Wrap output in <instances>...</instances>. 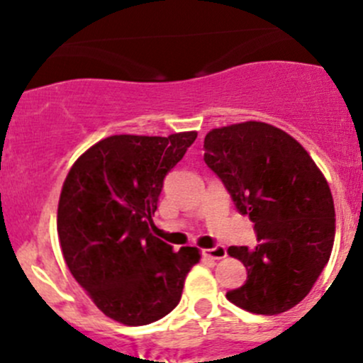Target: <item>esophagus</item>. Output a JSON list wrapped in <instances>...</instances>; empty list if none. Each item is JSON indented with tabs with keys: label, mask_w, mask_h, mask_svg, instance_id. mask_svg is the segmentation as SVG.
Wrapping results in <instances>:
<instances>
[{
	"label": "esophagus",
	"mask_w": 363,
	"mask_h": 363,
	"mask_svg": "<svg viewBox=\"0 0 363 363\" xmlns=\"http://www.w3.org/2000/svg\"><path fill=\"white\" fill-rule=\"evenodd\" d=\"M203 255L208 256V258H212V259H223L226 256V250H225V246H214V247H211V250H205Z\"/></svg>",
	"instance_id": "1"
}]
</instances>
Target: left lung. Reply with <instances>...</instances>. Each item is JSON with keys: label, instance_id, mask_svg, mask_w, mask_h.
Masks as SVG:
<instances>
[{"label": "left lung", "instance_id": "8db88e82", "mask_svg": "<svg viewBox=\"0 0 363 363\" xmlns=\"http://www.w3.org/2000/svg\"><path fill=\"white\" fill-rule=\"evenodd\" d=\"M203 160L256 230L255 250L230 246L247 279L226 294L255 314H281L311 291L330 258L335 208L309 152L279 128L258 121L205 135Z\"/></svg>", "mask_w": 363, "mask_h": 363}]
</instances>
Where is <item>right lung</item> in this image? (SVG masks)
<instances>
[{
	"label": "right lung",
	"instance_id": "obj_1",
	"mask_svg": "<svg viewBox=\"0 0 363 363\" xmlns=\"http://www.w3.org/2000/svg\"><path fill=\"white\" fill-rule=\"evenodd\" d=\"M196 131L168 137L112 135L69 168L57 205V235L69 272L105 316L149 325L179 303L199 263L196 247L177 252L149 232L163 179Z\"/></svg>",
	"mask_w": 363,
	"mask_h": 363
}]
</instances>
